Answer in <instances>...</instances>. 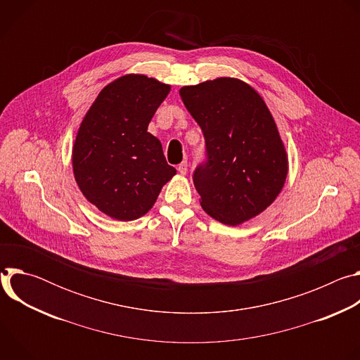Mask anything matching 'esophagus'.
<instances>
[{
	"instance_id": "obj_1",
	"label": "esophagus",
	"mask_w": 360,
	"mask_h": 360,
	"mask_svg": "<svg viewBox=\"0 0 360 360\" xmlns=\"http://www.w3.org/2000/svg\"><path fill=\"white\" fill-rule=\"evenodd\" d=\"M178 172H179L181 175H185V174L188 172V162H186V161H184V162H181V164L178 165Z\"/></svg>"
}]
</instances>
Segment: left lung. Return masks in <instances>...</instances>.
<instances>
[{
    "label": "left lung",
    "instance_id": "1",
    "mask_svg": "<svg viewBox=\"0 0 360 360\" xmlns=\"http://www.w3.org/2000/svg\"><path fill=\"white\" fill-rule=\"evenodd\" d=\"M179 95L207 145V162L193 172L202 210L231 226L264 212L285 185L288 153L262 96L229 77Z\"/></svg>",
    "mask_w": 360,
    "mask_h": 360
}]
</instances>
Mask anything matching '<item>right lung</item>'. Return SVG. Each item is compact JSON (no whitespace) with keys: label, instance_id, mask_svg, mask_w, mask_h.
Returning <instances> with one entry per match:
<instances>
[{"label":"right lung","instance_id":"right-lung-1","mask_svg":"<svg viewBox=\"0 0 360 360\" xmlns=\"http://www.w3.org/2000/svg\"><path fill=\"white\" fill-rule=\"evenodd\" d=\"M171 85L128 74L102 89L85 114L72 148L82 195L118 221L143 217L176 169L167 164L148 125Z\"/></svg>","mask_w":360,"mask_h":360}]
</instances>
